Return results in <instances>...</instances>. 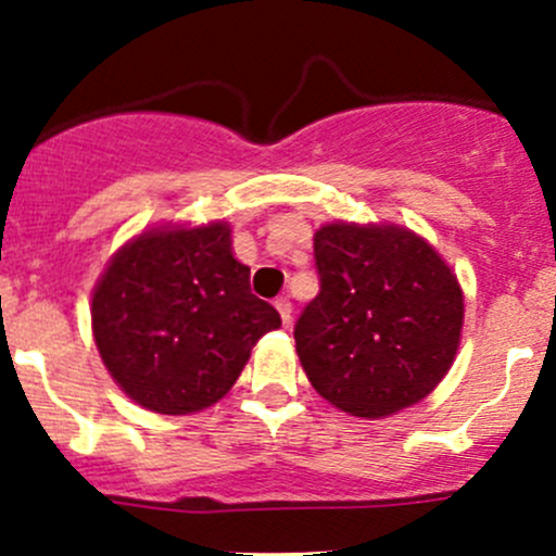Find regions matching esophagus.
Here are the masks:
<instances>
[{"label": "esophagus", "mask_w": 556, "mask_h": 556, "mask_svg": "<svg viewBox=\"0 0 556 556\" xmlns=\"http://www.w3.org/2000/svg\"><path fill=\"white\" fill-rule=\"evenodd\" d=\"M274 306H277L279 317H282V323H285V325H288L290 319H293V304H290V299H288V295H282V299H277V301H274Z\"/></svg>", "instance_id": "obj_1"}]
</instances>
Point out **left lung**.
<instances>
[{
	"label": "left lung",
	"mask_w": 556,
	"mask_h": 556,
	"mask_svg": "<svg viewBox=\"0 0 556 556\" xmlns=\"http://www.w3.org/2000/svg\"><path fill=\"white\" fill-rule=\"evenodd\" d=\"M319 293L295 323L314 390L355 417L422 401L450 371L463 290L425 239L395 226L330 223L314 233Z\"/></svg>",
	"instance_id": "8db88e82"
}]
</instances>
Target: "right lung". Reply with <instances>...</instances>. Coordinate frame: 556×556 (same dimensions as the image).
Returning <instances> with one entry per match:
<instances>
[{"label": "right lung", "instance_id": "add662e5", "mask_svg": "<svg viewBox=\"0 0 556 556\" xmlns=\"http://www.w3.org/2000/svg\"><path fill=\"white\" fill-rule=\"evenodd\" d=\"M91 319L112 379L159 414L220 401L257 339L282 325L252 295L223 223L150 231L123 247L97 285Z\"/></svg>", "mask_w": 556, "mask_h": 556}]
</instances>
